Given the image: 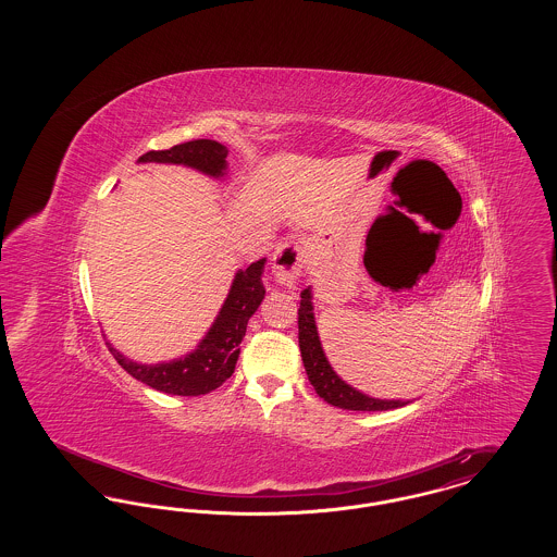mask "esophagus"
<instances>
[{
  "label": "esophagus",
  "mask_w": 557,
  "mask_h": 557,
  "mask_svg": "<svg viewBox=\"0 0 557 557\" xmlns=\"http://www.w3.org/2000/svg\"><path fill=\"white\" fill-rule=\"evenodd\" d=\"M302 261H305V250L298 242L280 244L273 252V267H271L275 282L280 286L294 288L302 269Z\"/></svg>",
  "instance_id": "34e87169"
}]
</instances>
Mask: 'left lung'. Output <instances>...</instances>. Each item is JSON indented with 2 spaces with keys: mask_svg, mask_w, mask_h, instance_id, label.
<instances>
[{
  "mask_svg": "<svg viewBox=\"0 0 557 557\" xmlns=\"http://www.w3.org/2000/svg\"><path fill=\"white\" fill-rule=\"evenodd\" d=\"M298 345L302 363L309 375V382L318 391L319 397L327 400L334 407L350 409V411H388L397 409L407 403L403 400H380V398L366 397L359 391L350 388L343 382L336 371L330 368L323 348L319 343L318 327L313 318V305H311V292L302 290L300 294V307H298Z\"/></svg>",
  "mask_w": 557,
  "mask_h": 557,
  "instance_id": "8db88e82",
  "label": "left lung"
}]
</instances>
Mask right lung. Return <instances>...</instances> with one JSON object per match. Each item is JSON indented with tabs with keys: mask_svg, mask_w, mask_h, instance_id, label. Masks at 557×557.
Listing matches in <instances>:
<instances>
[{
	"mask_svg": "<svg viewBox=\"0 0 557 557\" xmlns=\"http://www.w3.org/2000/svg\"><path fill=\"white\" fill-rule=\"evenodd\" d=\"M225 146L212 139H194L186 144H177L169 150H150L139 157V162L187 164L207 175L219 177L225 171ZM263 265L265 259L252 263L246 271H239L207 338L184 359L159 366H139L125 359L119 350L108 345L110 352L129 375L160 393L180 397H198L211 393L236 370L239 343L246 334L248 319L255 315L265 296V286L261 280Z\"/></svg>",
	"mask_w": 557,
	"mask_h": 557,
	"instance_id": "right-lung-1",
	"label": "right lung"
}]
</instances>
